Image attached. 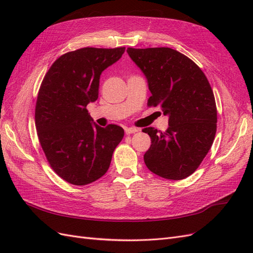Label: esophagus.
Segmentation results:
<instances>
[{
  "label": "esophagus",
  "mask_w": 253,
  "mask_h": 253,
  "mask_svg": "<svg viewBox=\"0 0 253 253\" xmlns=\"http://www.w3.org/2000/svg\"><path fill=\"white\" fill-rule=\"evenodd\" d=\"M125 131H126V134H134L136 132H138L139 129L137 127H126Z\"/></svg>",
  "instance_id": "34e87169"
}]
</instances>
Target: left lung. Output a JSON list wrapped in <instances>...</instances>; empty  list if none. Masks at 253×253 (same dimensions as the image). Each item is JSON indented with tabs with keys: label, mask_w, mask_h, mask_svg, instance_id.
I'll use <instances>...</instances> for the list:
<instances>
[{
	"label": "left lung",
	"mask_w": 253,
	"mask_h": 253,
	"mask_svg": "<svg viewBox=\"0 0 253 253\" xmlns=\"http://www.w3.org/2000/svg\"><path fill=\"white\" fill-rule=\"evenodd\" d=\"M148 80V106L169 116V127H145L151 147L144 164L154 174L180 180L197 169L216 133L217 111L210 83L192 60L169 47L126 49Z\"/></svg>",
	"instance_id": "1"
}]
</instances>
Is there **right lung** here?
Returning <instances> with one entry per match:
<instances>
[{"instance_id": "right-lung-1", "label": "right lung", "mask_w": 253, "mask_h": 253, "mask_svg": "<svg viewBox=\"0 0 253 253\" xmlns=\"http://www.w3.org/2000/svg\"><path fill=\"white\" fill-rule=\"evenodd\" d=\"M126 47H84L59 57L41 83L35 121L51 169L75 186L93 182L109 170L113 152L124 138L116 125L93 124L86 109L98 99L101 73Z\"/></svg>"}]
</instances>
